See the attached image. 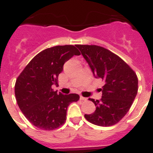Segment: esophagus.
Wrapping results in <instances>:
<instances>
[{
    "label": "esophagus",
    "instance_id": "esophagus-1",
    "mask_svg": "<svg viewBox=\"0 0 153 153\" xmlns=\"http://www.w3.org/2000/svg\"><path fill=\"white\" fill-rule=\"evenodd\" d=\"M80 100L87 101V98H85V97H83V96H80Z\"/></svg>",
    "mask_w": 153,
    "mask_h": 153
}]
</instances>
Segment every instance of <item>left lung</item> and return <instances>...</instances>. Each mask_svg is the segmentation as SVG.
<instances>
[{
	"instance_id": "8db88e82",
	"label": "left lung",
	"mask_w": 153,
	"mask_h": 153,
	"mask_svg": "<svg viewBox=\"0 0 153 153\" xmlns=\"http://www.w3.org/2000/svg\"><path fill=\"white\" fill-rule=\"evenodd\" d=\"M96 78L103 81L100 100L89 99L96 109L85 115L89 123L99 126H113L126 115L138 92L135 71L118 55L98 45H77Z\"/></svg>"
}]
</instances>
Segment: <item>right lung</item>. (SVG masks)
Segmentation results:
<instances>
[{
  "label": "right lung",
  "mask_w": 153,
  "mask_h": 153,
  "mask_svg": "<svg viewBox=\"0 0 153 153\" xmlns=\"http://www.w3.org/2000/svg\"><path fill=\"white\" fill-rule=\"evenodd\" d=\"M80 54L74 45L45 49L32 58L18 77L14 86L17 103L33 126L49 131L65 123L68 107L79 100V95L58 94L51 85H58L64 64Z\"/></svg>",
  "instance_id": "add662e5"
}]
</instances>
